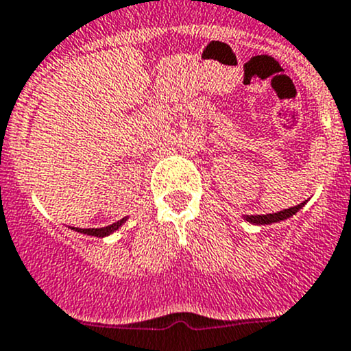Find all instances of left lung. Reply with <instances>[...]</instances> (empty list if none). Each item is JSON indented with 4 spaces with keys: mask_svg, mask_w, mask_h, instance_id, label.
I'll use <instances>...</instances> for the list:
<instances>
[{
    "mask_svg": "<svg viewBox=\"0 0 351 351\" xmlns=\"http://www.w3.org/2000/svg\"><path fill=\"white\" fill-rule=\"evenodd\" d=\"M307 201L304 203L297 204V206L292 208H287V210L278 211V213H266V215H244V220L249 221V223H254V225H269V223H278V221L287 220V218L293 217L298 210L305 206Z\"/></svg>",
    "mask_w": 351,
    "mask_h": 351,
    "instance_id": "left-lung-1",
    "label": "left lung"
}]
</instances>
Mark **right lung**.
I'll list each match as a JSON object with an SVG mask.
<instances>
[{
  "instance_id": "right-lung-1",
  "label": "right lung",
  "mask_w": 351,
  "mask_h": 351,
  "mask_svg": "<svg viewBox=\"0 0 351 351\" xmlns=\"http://www.w3.org/2000/svg\"><path fill=\"white\" fill-rule=\"evenodd\" d=\"M126 220H128V217L123 218V220L116 221V223L107 225V227H102V228H76V227H71V230L80 232V234H85V235H93V237H107V235L114 234V232H116L117 228H119L121 225H123Z\"/></svg>"
}]
</instances>
